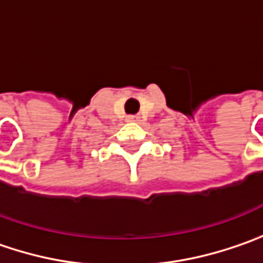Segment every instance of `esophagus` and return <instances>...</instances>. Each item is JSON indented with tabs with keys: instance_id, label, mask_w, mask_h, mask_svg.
Instances as JSON below:
<instances>
[{
	"instance_id": "esophagus-1",
	"label": "esophagus",
	"mask_w": 263,
	"mask_h": 263,
	"mask_svg": "<svg viewBox=\"0 0 263 263\" xmlns=\"http://www.w3.org/2000/svg\"><path fill=\"white\" fill-rule=\"evenodd\" d=\"M126 120H128V122H135V120H138V116H135V115H129V116H126Z\"/></svg>"
}]
</instances>
